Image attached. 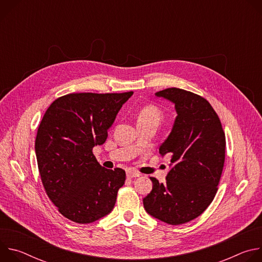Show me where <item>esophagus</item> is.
Masks as SVG:
<instances>
[{
    "label": "esophagus",
    "instance_id": "34e87169",
    "mask_svg": "<svg viewBox=\"0 0 262 262\" xmlns=\"http://www.w3.org/2000/svg\"><path fill=\"white\" fill-rule=\"evenodd\" d=\"M141 174L140 173H138V172H136V171H133V170H128L127 172H126V176L128 177V178H134V177H139Z\"/></svg>",
    "mask_w": 262,
    "mask_h": 262
}]
</instances>
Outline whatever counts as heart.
<instances>
[{
  "mask_svg": "<svg viewBox=\"0 0 262 262\" xmlns=\"http://www.w3.org/2000/svg\"><path fill=\"white\" fill-rule=\"evenodd\" d=\"M162 118L161 110L155 104H147L141 108L138 115V121L154 120L159 122Z\"/></svg>",
  "mask_w": 262,
  "mask_h": 262,
  "instance_id": "obj_1",
  "label": "heart"
}]
</instances>
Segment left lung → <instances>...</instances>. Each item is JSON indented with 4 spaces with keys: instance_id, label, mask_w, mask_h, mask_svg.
<instances>
[{
    "instance_id": "obj_1",
    "label": "left lung",
    "mask_w": 262,
    "mask_h": 262,
    "mask_svg": "<svg viewBox=\"0 0 262 262\" xmlns=\"http://www.w3.org/2000/svg\"><path fill=\"white\" fill-rule=\"evenodd\" d=\"M175 104L172 130L160 147L171 156L167 181L151 177L152 191L144 199L145 210L171 225L199 216L212 202L225 162L226 139L220 118L202 96L179 88L156 93Z\"/></svg>"
}]
</instances>
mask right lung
Wrapping results in <instances>:
<instances>
[{"instance_id":"add662e5","label":"right lung","mask_w":262,"mask_h":262,"mask_svg":"<svg viewBox=\"0 0 262 262\" xmlns=\"http://www.w3.org/2000/svg\"><path fill=\"white\" fill-rule=\"evenodd\" d=\"M124 93H70L49 106L37 130L35 152L41 181L59 212L89 224L114 208L125 171L101 167L92 149L107 138Z\"/></svg>"}]
</instances>
